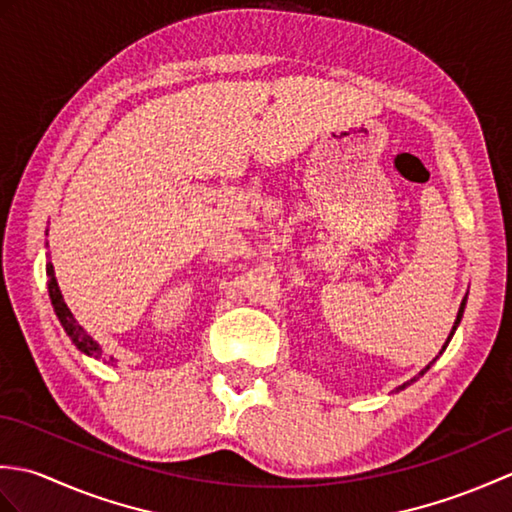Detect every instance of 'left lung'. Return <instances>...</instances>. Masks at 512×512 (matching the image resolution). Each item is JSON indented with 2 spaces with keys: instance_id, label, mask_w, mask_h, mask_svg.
<instances>
[{
  "instance_id": "8db88e82",
  "label": "left lung",
  "mask_w": 512,
  "mask_h": 512,
  "mask_svg": "<svg viewBox=\"0 0 512 512\" xmlns=\"http://www.w3.org/2000/svg\"><path fill=\"white\" fill-rule=\"evenodd\" d=\"M464 306H466V297H464V301H462V306H460V312H458V319H455V325H453V330H451V336H453L455 328H458V323H460V319H462V314H464ZM451 336H449V339H447V343L451 341ZM447 343H444V347H447ZM444 347H442V350H444ZM433 361H436V358H433ZM433 361H431V363H433ZM431 363H429V365H431ZM429 365L422 369V372H420V376H422L424 372H427V369H429ZM402 387H405V385H402ZM402 387H398V389H402Z\"/></svg>"
}]
</instances>
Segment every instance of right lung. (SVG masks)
<instances>
[{
	"instance_id": "add662e5",
	"label": "right lung",
	"mask_w": 512,
	"mask_h": 512,
	"mask_svg": "<svg viewBox=\"0 0 512 512\" xmlns=\"http://www.w3.org/2000/svg\"><path fill=\"white\" fill-rule=\"evenodd\" d=\"M46 273H48V290H50L52 308H54V312H57V317H59V321H61V325H63V330L68 332L72 343H74L76 347H79L81 352L90 354V356H96V358H103L101 347L96 345V341L92 339L90 334L83 332L81 325L76 323V319L72 317V312L68 310V306H65V301H63V297H61V290H59L57 279H54V268H52L50 262H48V266H46ZM110 361H112V358H110Z\"/></svg>"
}]
</instances>
